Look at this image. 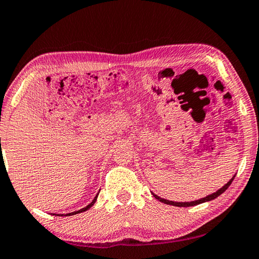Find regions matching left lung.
Returning <instances> with one entry per match:
<instances>
[{
    "label": "left lung",
    "instance_id": "obj_1",
    "mask_svg": "<svg viewBox=\"0 0 259 259\" xmlns=\"http://www.w3.org/2000/svg\"><path fill=\"white\" fill-rule=\"evenodd\" d=\"M234 180V176L232 179H231L228 183H226L223 188L220 189L219 191L210 194V196H207L206 198L203 199H200V200H197V201H191V202H175V201H169V200H166V199H161L157 196V194H153V197H155L156 199H158V200H160L161 202L164 203H167V205H171V206H176V207H191V206H197L199 205V203H202V202H206V201H210V200H214L215 198H217L219 196H221L222 193H223L226 189H228L231 183H232V181Z\"/></svg>",
    "mask_w": 259,
    "mask_h": 259
}]
</instances>
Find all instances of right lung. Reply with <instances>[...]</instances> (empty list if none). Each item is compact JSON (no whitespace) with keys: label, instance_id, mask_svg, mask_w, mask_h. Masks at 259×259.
<instances>
[{"label":"right lung","instance_id":"add662e5","mask_svg":"<svg viewBox=\"0 0 259 259\" xmlns=\"http://www.w3.org/2000/svg\"><path fill=\"white\" fill-rule=\"evenodd\" d=\"M0 140H1V139H0ZM98 194H99V193H98ZM98 194H97V196H95V198L93 199V201H92V202H91V203H90V205H88V206H86L85 208H83V209H79V210H77V211H74V212H69V214H66V216H70V215H76V214H79V212H83V211H85V210H88V209H89V208H91V207H92V206L94 205V202H95V201H97ZM61 216H63V215H61Z\"/></svg>","mask_w":259,"mask_h":259}]
</instances>
